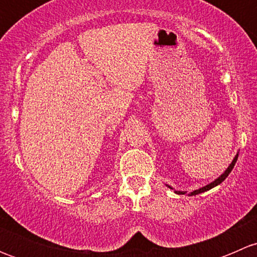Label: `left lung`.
Listing matches in <instances>:
<instances>
[{
    "label": "left lung",
    "instance_id": "8db88e82",
    "mask_svg": "<svg viewBox=\"0 0 257 257\" xmlns=\"http://www.w3.org/2000/svg\"><path fill=\"white\" fill-rule=\"evenodd\" d=\"M237 157H239V154H236V155H235V158H234V160H232V162H231V164H230L229 167H227V169L225 170V172L222 173V174L220 175V177L217 178L216 180H214V181H212V183L208 184V185H206V186H203V188L198 189V190H194V191H191V193L189 194V195H198V194H200V193H204V191H206V190H210V189H212V188H214V186H216V185H219V184H221L222 181H224L225 179L227 178V175H229L230 173H231L232 168L235 167V163H236V160H237ZM168 186H169V185H168ZM169 188H170V189H173L172 186H169ZM175 193H177V194H185L186 191H177V190H175Z\"/></svg>",
    "mask_w": 257,
    "mask_h": 257
}]
</instances>
